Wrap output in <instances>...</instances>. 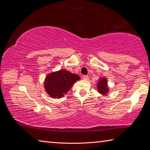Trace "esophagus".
Listing matches in <instances>:
<instances>
[{
	"mask_svg": "<svg viewBox=\"0 0 150 150\" xmlns=\"http://www.w3.org/2000/svg\"><path fill=\"white\" fill-rule=\"evenodd\" d=\"M83 79H85V80H88V75H83Z\"/></svg>",
	"mask_w": 150,
	"mask_h": 150,
	"instance_id": "esophagus-1",
	"label": "esophagus"
}]
</instances>
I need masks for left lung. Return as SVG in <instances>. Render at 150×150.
<instances>
[{"mask_svg":"<svg viewBox=\"0 0 150 150\" xmlns=\"http://www.w3.org/2000/svg\"><path fill=\"white\" fill-rule=\"evenodd\" d=\"M97 91L101 95H106L109 92L107 79L105 77L99 78L97 83Z\"/></svg>","mask_w":150,"mask_h":150,"instance_id":"obj_1","label":"left lung"}]
</instances>
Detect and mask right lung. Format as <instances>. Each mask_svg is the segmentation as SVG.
<instances>
[{
	"label": "right lung",
	"mask_w": 150,
	"mask_h": 150,
	"mask_svg": "<svg viewBox=\"0 0 150 150\" xmlns=\"http://www.w3.org/2000/svg\"><path fill=\"white\" fill-rule=\"evenodd\" d=\"M80 77L67 70H59L48 74L45 79L44 87L52 98H62L70 90Z\"/></svg>",
	"instance_id": "right-lung-1"
}]
</instances>
